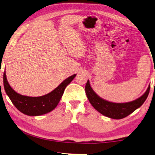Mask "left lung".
Segmentation results:
<instances>
[{"mask_svg": "<svg viewBox=\"0 0 155 155\" xmlns=\"http://www.w3.org/2000/svg\"><path fill=\"white\" fill-rule=\"evenodd\" d=\"M150 89V86H149L142 96L135 101L125 103H115L107 101L97 96L91 87L89 80L87 81L85 86L86 94L91 105L102 115L113 119L125 118L140 107L146 101L149 94Z\"/></svg>", "mask_w": 155, "mask_h": 155, "instance_id": "left-lung-1", "label": "left lung"}]
</instances>
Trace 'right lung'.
Returning <instances> with one entry per match:
<instances>
[{
    "label": "right lung",
    "mask_w": 155,
    "mask_h": 155,
    "mask_svg": "<svg viewBox=\"0 0 155 155\" xmlns=\"http://www.w3.org/2000/svg\"><path fill=\"white\" fill-rule=\"evenodd\" d=\"M75 75L74 74L66 78L53 91L39 97L25 96L16 93L9 84L5 71L3 74V84L7 95L18 110L28 116H40L53 111L56 107L66 86L70 84Z\"/></svg>",
    "instance_id": "right-lung-1"
}]
</instances>
